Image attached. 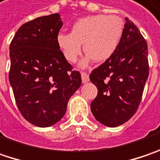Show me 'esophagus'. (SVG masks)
<instances>
[{
    "instance_id": "obj_1",
    "label": "esophagus",
    "mask_w": 160,
    "mask_h": 160,
    "mask_svg": "<svg viewBox=\"0 0 160 160\" xmlns=\"http://www.w3.org/2000/svg\"><path fill=\"white\" fill-rule=\"evenodd\" d=\"M81 80H82V83H87L88 81L89 80V77H88V74L85 72H81Z\"/></svg>"
}]
</instances>
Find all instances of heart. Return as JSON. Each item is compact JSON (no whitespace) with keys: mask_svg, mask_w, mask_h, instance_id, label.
<instances>
[{"mask_svg":"<svg viewBox=\"0 0 160 160\" xmlns=\"http://www.w3.org/2000/svg\"><path fill=\"white\" fill-rule=\"evenodd\" d=\"M123 32V23L117 16L94 15L82 18L72 26V33H60L57 45L64 58L74 63L82 52V44L87 57L81 62L86 66L93 60L102 62L116 51Z\"/></svg>","mask_w":160,"mask_h":160,"instance_id":"b5f03b06","label":"heart"}]
</instances>
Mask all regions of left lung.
Instances as JSON below:
<instances>
[{"instance_id":"obj_1","label":"left lung","mask_w":160,"mask_h":160,"mask_svg":"<svg viewBox=\"0 0 160 160\" xmlns=\"http://www.w3.org/2000/svg\"><path fill=\"white\" fill-rule=\"evenodd\" d=\"M125 20L115 53L89 75L98 88L91 112L109 127L121 125L135 114L149 76L147 42L134 23Z\"/></svg>"}]
</instances>
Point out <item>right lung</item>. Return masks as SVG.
Listing matches in <instances>:
<instances>
[{
    "label": "right lung",
    "mask_w": 160,
    "mask_h": 160,
    "mask_svg": "<svg viewBox=\"0 0 160 160\" xmlns=\"http://www.w3.org/2000/svg\"><path fill=\"white\" fill-rule=\"evenodd\" d=\"M62 27L58 13L37 18L18 28L10 45L9 80L18 108L38 127L59 122L81 85L80 72L73 71L57 45Z\"/></svg>",
    "instance_id": "obj_1"
}]
</instances>
